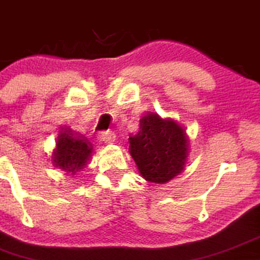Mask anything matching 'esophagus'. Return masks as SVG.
I'll return each instance as SVG.
<instances>
[{"instance_id": "esophagus-1", "label": "esophagus", "mask_w": 260, "mask_h": 260, "mask_svg": "<svg viewBox=\"0 0 260 260\" xmlns=\"http://www.w3.org/2000/svg\"><path fill=\"white\" fill-rule=\"evenodd\" d=\"M102 139H103V141L107 142V144H114L116 140V135L113 131H104V133L102 134Z\"/></svg>"}]
</instances>
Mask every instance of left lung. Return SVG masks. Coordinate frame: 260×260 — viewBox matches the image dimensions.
Wrapping results in <instances>:
<instances>
[{"mask_svg": "<svg viewBox=\"0 0 260 260\" xmlns=\"http://www.w3.org/2000/svg\"><path fill=\"white\" fill-rule=\"evenodd\" d=\"M129 151L146 180L163 184L184 171L189 151L185 129L172 119L147 113L140 131L129 138Z\"/></svg>", "mask_w": 260, "mask_h": 260, "instance_id": "left-lung-1", "label": "left lung"}]
</instances>
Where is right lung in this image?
<instances>
[{
    "label": "right lung",
    "mask_w": 260,
    "mask_h": 260,
    "mask_svg": "<svg viewBox=\"0 0 260 260\" xmlns=\"http://www.w3.org/2000/svg\"><path fill=\"white\" fill-rule=\"evenodd\" d=\"M93 146L88 139L72 131L70 127H61L57 136L56 147L52 152V165L62 169L66 174L74 176L82 169L91 158Z\"/></svg>",
    "instance_id": "1"
}]
</instances>
